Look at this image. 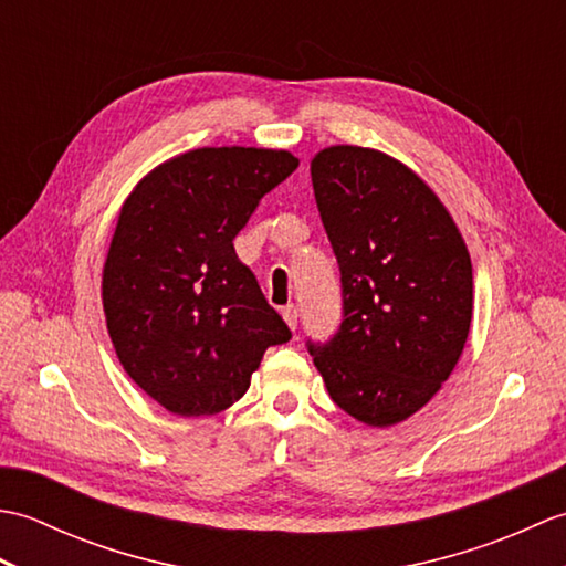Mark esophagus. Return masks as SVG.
I'll return each instance as SVG.
<instances>
[{
	"label": "esophagus",
	"mask_w": 566,
	"mask_h": 566,
	"mask_svg": "<svg viewBox=\"0 0 566 566\" xmlns=\"http://www.w3.org/2000/svg\"><path fill=\"white\" fill-rule=\"evenodd\" d=\"M282 318H284L286 326H290V328L294 331V328H296V318H298V308H296L294 304L284 306V308H282Z\"/></svg>",
	"instance_id": "esophagus-1"
}]
</instances>
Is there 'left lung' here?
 I'll return each mask as SVG.
<instances>
[{
    "label": "left lung",
    "mask_w": 566,
    "mask_h": 566,
    "mask_svg": "<svg viewBox=\"0 0 566 566\" xmlns=\"http://www.w3.org/2000/svg\"><path fill=\"white\" fill-rule=\"evenodd\" d=\"M311 182L340 264L343 323L308 353L345 413L396 426L440 391L464 350L474 308L467 243L436 191L381 150L323 148Z\"/></svg>",
    "instance_id": "obj_1"
}]
</instances>
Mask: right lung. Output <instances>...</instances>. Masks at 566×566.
I'll return each instance as SVG.
<instances>
[{
  "instance_id": "right-lung-1",
  "label": "right lung",
  "mask_w": 566,
  "mask_h": 566,
  "mask_svg": "<svg viewBox=\"0 0 566 566\" xmlns=\"http://www.w3.org/2000/svg\"><path fill=\"white\" fill-rule=\"evenodd\" d=\"M298 167L290 150L197 148L160 163L118 211L102 272L106 331L128 377L167 411L213 416L292 338L233 238Z\"/></svg>"
}]
</instances>
